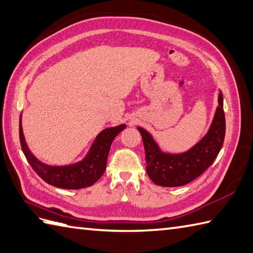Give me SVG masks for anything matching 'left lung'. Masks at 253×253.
I'll use <instances>...</instances> for the list:
<instances>
[{
  "instance_id": "obj_1",
  "label": "left lung",
  "mask_w": 253,
  "mask_h": 253,
  "mask_svg": "<svg viewBox=\"0 0 253 253\" xmlns=\"http://www.w3.org/2000/svg\"><path fill=\"white\" fill-rule=\"evenodd\" d=\"M137 130L145 148L146 171L154 183L173 188L191 182L213 164L223 146L226 123L221 90H218V106L209 131L188 151L176 154L164 152L147 130L141 126Z\"/></svg>"
}]
</instances>
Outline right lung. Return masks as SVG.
Instances as JSON below:
<instances>
[{
    "label": "right lung",
    "mask_w": 253,
    "mask_h": 253,
    "mask_svg": "<svg viewBox=\"0 0 253 253\" xmlns=\"http://www.w3.org/2000/svg\"><path fill=\"white\" fill-rule=\"evenodd\" d=\"M126 127V125H120L102 130L96 136L88 153L82 161L65 166H51L44 164L30 152L24 136L22 115L19 118V140L28 163L41 179L56 188L77 190L90 187L104 174L112 141Z\"/></svg>",
    "instance_id": "right-lung-1"
}]
</instances>
